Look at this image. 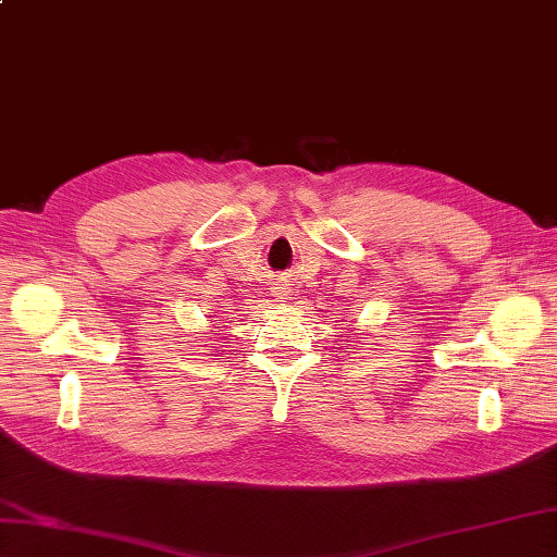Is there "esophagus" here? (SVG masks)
<instances>
[{
	"label": "esophagus",
	"mask_w": 557,
	"mask_h": 557,
	"mask_svg": "<svg viewBox=\"0 0 557 557\" xmlns=\"http://www.w3.org/2000/svg\"><path fill=\"white\" fill-rule=\"evenodd\" d=\"M278 297H281V295H278ZM283 300H286V297H283ZM278 302H281V300H278Z\"/></svg>",
	"instance_id": "esophagus-1"
}]
</instances>
